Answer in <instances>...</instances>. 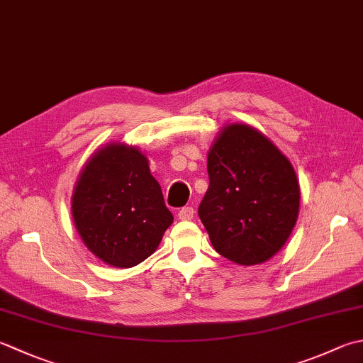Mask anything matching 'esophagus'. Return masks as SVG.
I'll list each match as a JSON object with an SVG mask.
<instances>
[{
	"label": "esophagus",
	"instance_id": "34e87169",
	"mask_svg": "<svg viewBox=\"0 0 363 363\" xmlns=\"http://www.w3.org/2000/svg\"><path fill=\"white\" fill-rule=\"evenodd\" d=\"M194 214L195 211L191 206H186V208H182L179 212H177V217H179V220H191L194 218Z\"/></svg>",
	"mask_w": 363,
	"mask_h": 363
}]
</instances>
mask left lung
Segmentation results:
<instances>
[{
	"instance_id": "1",
	"label": "left lung",
	"mask_w": 363,
	"mask_h": 363,
	"mask_svg": "<svg viewBox=\"0 0 363 363\" xmlns=\"http://www.w3.org/2000/svg\"><path fill=\"white\" fill-rule=\"evenodd\" d=\"M208 174L198 216L216 252L242 266L272 258L299 214V182L289 160L253 127L231 124L211 147Z\"/></svg>"
}]
</instances>
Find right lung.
<instances>
[{
    "label": "right lung",
    "instance_id": "1",
    "mask_svg": "<svg viewBox=\"0 0 363 363\" xmlns=\"http://www.w3.org/2000/svg\"><path fill=\"white\" fill-rule=\"evenodd\" d=\"M72 216L89 250L116 267L151 257L173 223L146 157L125 145L106 146L86 163L74 190Z\"/></svg>",
    "mask_w": 363,
    "mask_h": 363
}]
</instances>
